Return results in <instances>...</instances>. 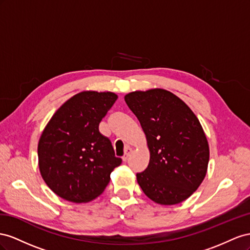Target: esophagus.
<instances>
[{
  "label": "esophagus",
  "mask_w": 250,
  "mask_h": 250,
  "mask_svg": "<svg viewBox=\"0 0 250 250\" xmlns=\"http://www.w3.org/2000/svg\"><path fill=\"white\" fill-rule=\"evenodd\" d=\"M131 152H132V147L127 146V147L125 148V155H124V157H123V160H124V161H126V160H127V157L130 156Z\"/></svg>",
  "instance_id": "34e87169"
}]
</instances>
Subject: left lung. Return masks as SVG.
<instances>
[{"instance_id":"obj_1","label":"left lung","mask_w":250,"mask_h":250,"mask_svg":"<svg viewBox=\"0 0 250 250\" xmlns=\"http://www.w3.org/2000/svg\"><path fill=\"white\" fill-rule=\"evenodd\" d=\"M144 130L149 162L137 182L155 203L175 205L200 187L208 172L209 146L200 121L165 89L134 91L125 96Z\"/></svg>"}]
</instances>
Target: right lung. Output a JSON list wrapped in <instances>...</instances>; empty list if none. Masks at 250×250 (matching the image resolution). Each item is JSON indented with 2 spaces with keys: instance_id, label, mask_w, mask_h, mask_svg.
Instances as JSON below:
<instances>
[{
  "instance_id": "obj_1",
  "label": "right lung",
  "mask_w": 250,
  "mask_h": 250,
  "mask_svg": "<svg viewBox=\"0 0 250 250\" xmlns=\"http://www.w3.org/2000/svg\"><path fill=\"white\" fill-rule=\"evenodd\" d=\"M118 96L83 91L62 104L42 131L38 146L42 179L54 194L74 203L97 198L121 159L98 125Z\"/></svg>"
}]
</instances>
